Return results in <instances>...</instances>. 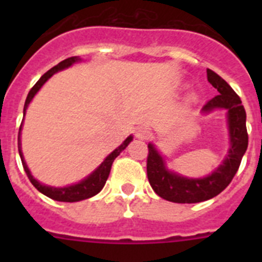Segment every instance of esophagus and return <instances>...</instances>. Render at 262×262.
<instances>
[{
    "mask_svg": "<svg viewBox=\"0 0 262 262\" xmlns=\"http://www.w3.org/2000/svg\"><path fill=\"white\" fill-rule=\"evenodd\" d=\"M135 136L138 139H140V140H145V139L149 136V129H148L147 127H143V126L138 127L135 131Z\"/></svg>",
    "mask_w": 262,
    "mask_h": 262,
    "instance_id": "1",
    "label": "esophagus"
}]
</instances>
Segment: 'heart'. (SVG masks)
Wrapping results in <instances>:
<instances>
[{"instance_id":"1","label":"heart","mask_w":262,"mask_h":262,"mask_svg":"<svg viewBox=\"0 0 262 262\" xmlns=\"http://www.w3.org/2000/svg\"><path fill=\"white\" fill-rule=\"evenodd\" d=\"M193 99V96H189V101H191Z\"/></svg>"}]
</instances>
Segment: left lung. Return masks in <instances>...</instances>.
I'll return each instance as SVG.
<instances>
[{"mask_svg": "<svg viewBox=\"0 0 262 262\" xmlns=\"http://www.w3.org/2000/svg\"><path fill=\"white\" fill-rule=\"evenodd\" d=\"M207 80L219 94L203 106L201 114L226 110L228 151L221 165L211 173L205 177H187L169 168L166 157L161 155L154 143H148V181L155 193L169 202L198 203L216 196L232 181L248 147V134L245 127L247 114L239 96L211 69H207Z\"/></svg>", "mask_w": 262, "mask_h": 262, "instance_id": "obj_1", "label": "left lung"}]
</instances>
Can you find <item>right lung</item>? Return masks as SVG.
<instances>
[{
    "label": "right lung",
    "instance_id": "right-lung-1",
    "mask_svg": "<svg viewBox=\"0 0 262 262\" xmlns=\"http://www.w3.org/2000/svg\"><path fill=\"white\" fill-rule=\"evenodd\" d=\"M80 61H82V59H81L80 56H73V57H69V59L62 60V61H60L56 67L51 68L50 71L46 72L45 75L39 78L38 82L32 86V89L30 90L29 94H27L26 102H25V107H23V120H22V124H20L19 127V134H18V151H19V156H20V160H22L23 169H25L27 177H29V180L31 181V184L34 185V186H35L41 194H45L46 196H48V198H51V200L59 201V202H78V201L88 200V198H92V196H94L96 194H98L99 191L103 189L106 181H107L108 174H110V170H111V165H113V163H114V160L119 156L120 152L126 149L127 145L133 142V139H134L133 135L127 136L126 140H124L119 147L115 148L114 151L110 152V154L103 159L102 163L99 164V165L94 169L93 172L89 173L86 177H84L82 180L76 182V184L67 185V186H51V185L41 184L40 181H38V180L32 176L31 170H30L29 166H27L26 164L25 156H23L22 139H20V135H22V126H23V122H25V115H26L27 107H29V105L31 103L32 99H34V97L36 96V93L41 89V86H43V85H45L46 82H47V81L55 75V73H57V72L60 71H64V69L67 68H71L73 64Z\"/></svg>",
    "mask_w": 262,
    "mask_h": 262
}]
</instances>
